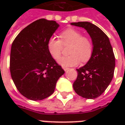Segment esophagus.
I'll return each mask as SVG.
<instances>
[{"mask_svg":"<svg viewBox=\"0 0 125 125\" xmlns=\"http://www.w3.org/2000/svg\"><path fill=\"white\" fill-rule=\"evenodd\" d=\"M63 70H64L65 71H67L68 70V69H69V68H68V67H63Z\"/></svg>","mask_w":125,"mask_h":125,"instance_id":"obj_1","label":"esophagus"}]
</instances>
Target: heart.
<instances>
[{
    "label": "heart",
    "instance_id": "heart-1",
    "mask_svg": "<svg viewBox=\"0 0 125 125\" xmlns=\"http://www.w3.org/2000/svg\"><path fill=\"white\" fill-rule=\"evenodd\" d=\"M60 40L52 37L48 42V49L54 59L60 57L63 46L71 45L68 50L70 54L62 57L58 63L63 67H71L80 63V60L85 63L89 60L93 52V44L91 40L83 37L78 30L69 28L60 34Z\"/></svg>",
    "mask_w": 125,
    "mask_h": 125
}]
</instances>
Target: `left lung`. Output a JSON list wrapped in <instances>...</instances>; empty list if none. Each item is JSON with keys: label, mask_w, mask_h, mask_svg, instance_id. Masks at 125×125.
<instances>
[{"label": "left lung", "mask_w": 125, "mask_h": 125, "mask_svg": "<svg viewBox=\"0 0 125 125\" xmlns=\"http://www.w3.org/2000/svg\"><path fill=\"white\" fill-rule=\"evenodd\" d=\"M71 24L87 30L93 46L89 60L84 66L76 69L78 76L73 88L83 98L96 99L104 92L114 76L115 61L112 47L108 37L95 24L89 22Z\"/></svg>", "instance_id": "left-lung-1"}]
</instances>
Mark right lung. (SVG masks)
I'll return each mask as SVG.
<instances>
[{
  "instance_id": "right-lung-1",
  "label": "right lung",
  "mask_w": 125,
  "mask_h": 125,
  "mask_svg": "<svg viewBox=\"0 0 125 125\" xmlns=\"http://www.w3.org/2000/svg\"><path fill=\"white\" fill-rule=\"evenodd\" d=\"M54 21L40 19L22 30L11 48V78L21 95L40 101L54 93L65 71L51 56L48 42L59 27Z\"/></svg>"
}]
</instances>
